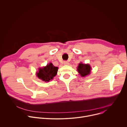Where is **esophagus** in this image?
Instances as JSON below:
<instances>
[{
    "instance_id": "1",
    "label": "esophagus",
    "mask_w": 127,
    "mask_h": 127,
    "mask_svg": "<svg viewBox=\"0 0 127 127\" xmlns=\"http://www.w3.org/2000/svg\"><path fill=\"white\" fill-rule=\"evenodd\" d=\"M69 64V62L67 61H64V65H68Z\"/></svg>"
}]
</instances>
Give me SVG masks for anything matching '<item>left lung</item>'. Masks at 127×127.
<instances>
[{
  "instance_id": "obj_1",
  "label": "left lung",
  "mask_w": 127,
  "mask_h": 127,
  "mask_svg": "<svg viewBox=\"0 0 127 127\" xmlns=\"http://www.w3.org/2000/svg\"><path fill=\"white\" fill-rule=\"evenodd\" d=\"M91 70V67L88 64H84L82 63H80L77 68V71L79 74L82 76L84 77L87 75H89Z\"/></svg>"
}]
</instances>
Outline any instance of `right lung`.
Here are the masks:
<instances>
[{"label": "right lung", "mask_w": 127, "mask_h": 127, "mask_svg": "<svg viewBox=\"0 0 127 127\" xmlns=\"http://www.w3.org/2000/svg\"><path fill=\"white\" fill-rule=\"evenodd\" d=\"M58 67L53 65L52 63H50L46 67L43 68H40L37 73V76L40 79L45 82H49L53 79L54 76L57 74L58 71Z\"/></svg>", "instance_id": "obj_1"}]
</instances>
